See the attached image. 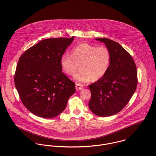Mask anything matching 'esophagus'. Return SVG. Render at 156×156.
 Segmentation results:
<instances>
[{"label":"esophagus","instance_id":"34e87169","mask_svg":"<svg viewBox=\"0 0 156 156\" xmlns=\"http://www.w3.org/2000/svg\"><path fill=\"white\" fill-rule=\"evenodd\" d=\"M75 87H76V90H80L83 88V86L81 84H79V83H76Z\"/></svg>","mask_w":156,"mask_h":156}]
</instances>
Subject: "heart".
<instances>
[{
	"label": "heart",
	"instance_id": "b5f03b06",
	"mask_svg": "<svg viewBox=\"0 0 156 156\" xmlns=\"http://www.w3.org/2000/svg\"><path fill=\"white\" fill-rule=\"evenodd\" d=\"M111 52L105 46H96L86 43L80 44L72 50V55L66 53L62 55L60 64L64 72L74 74L75 81L86 83L91 79L97 81L105 75L111 63Z\"/></svg>",
	"mask_w": 156,
	"mask_h": 156
}]
</instances>
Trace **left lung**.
<instances>
[{"mask_svg": "<svg viewBox=\"0 0 156 156\" xmlns=\"http://www.w3.org/2000/svg\"><path fill=\"white\" fill-rule=\"evenodd\" d=\"M111 52L109 69L105 75L88 87L91 111L100 117L117 114L126 106L138 85L135 63L120 44L108 38H97Z\"/></svg>", "mask_w": 156, "mask_h": 156, "instance_id": "8db88e82", "label": "left lung"}]
</instances>
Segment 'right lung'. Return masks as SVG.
<instances>
[{
  "mask_svg": "<svg viewBox=\"0 0 156 156\" xmlns=\"http://www.w3.org/2000/svg\"><path fill=\"white\" fill-rule=\"evenodd\" d=\"M74 39H44L20 57L15 86L25 107L36 115L49 119L62 113L75 84L62 72V55Z\"/></svg>",
  "mask_w": 156,
  "mask_h": 156,
  "instance_id": "add662e5",
  "label": "right lung"
}]
</instances>
